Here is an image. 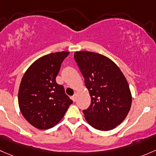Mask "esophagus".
<instances>
[{
    "instance_id": "obj_1",
    "label": "esophagus",
    "mask_w": 156,
    "mask_h": 156,
    "mask_svg": "<svg viewBox=\"0 0 156 156\" xmlns=\"http://www.w3.org/2000/svg\"><path fill=\"white\" fill-rule=\"evenodd\" d=\"M72 99H73V101H76V99H77V94H76V93H75V94H74L73 96H72Z\"/></svg>"
}]
</instances>
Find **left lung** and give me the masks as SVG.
I'll return each instance as SVG.
<instances>
[{
    "instance_id": "8db88e82",
    "label": "left lung",
    "mask_w": 156,
    "mask_h": 156,
    "mask_svg": "<svg viewBox=\"0 0 156 156\" xmlns=\"http://www.w3.org/2000/svg\"><path fill=\"white\" fill-rule=\"evenodd\" d=\"M74 58L84 78L91 103L83 113L94 129L109 131L129 114L132 94L125 76L114 62L95 52L76 51Z\"/></svg>"
}]
</instances>
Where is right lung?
I'll list each match as a JSON object with an SVG mask.
<instances>
[{
  "label": "right lung",
  "instance_id": "add662e5",
  "mask_svg": "<svg viewBox=\"0 0 156 156\" xmlns=\"http://www.w3.org/2000/svg\"><path fill=\"white\" fill-rule=\"evenodd\" d=\"M69 52L49 54L36 60L21 81L19 105L27 122L39 129L57 125L73 101L56 82L60 66Z\"/></svg>",
  "mask_w": 156,
  "mask_h": 156
}]
</instances>
